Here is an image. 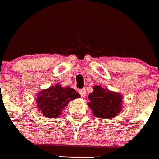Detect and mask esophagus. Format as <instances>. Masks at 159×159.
Listing matches in <instances>:
<instances>
[{"label": "esophagus", "instance_id": "34e87169", "mask_svg": "<svg viewBox=\"0 0 159 159\" xmlns=\"http://www.w3.org/2000/svg\"><path fill=\"white\" fill-rule=\"evenodd\" d=\"M79 93L81 94V96H82V97H85L86 90H85V89H80Z\"/></svg>", "mask_w": 159, "mask_h": 159}]
</instances>
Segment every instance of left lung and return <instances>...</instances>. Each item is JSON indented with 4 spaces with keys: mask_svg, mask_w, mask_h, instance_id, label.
Here are the masks:
<instances>
[{
    "mask_svg": "<svg viewBox=\"0 0 159 159\" xmlns=\"http://www.w3.org/2000/svg\"><path fill=\"white\" fill-rule=\"evenodd\" d=\"M89 99L88 105L98 118H115L122 109V94L103 89L100 85L93 87V92L89 95Z\"/></svg>",
    "mask_w": 159,
    "mask_h": 159,
    "instance_id": "obj_1",
    "label": "left lung"
}]
</instances>
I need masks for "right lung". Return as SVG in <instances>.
Instances as JSON below:
<instances>
[{"label": "right lung", "mask_w": 159, "mask_h": 159, "mask_svg": "<svg viewBox=\"0 0 159 159\" xmlns=\"http://www.w3.org/2000/svg\"><path fill=\"white\" fill-rule=\"evenodd\" d=\"M80 98L76 90L68 87H62L59 83L43 89L36 94V103L39 111L47 118H57L61 115L65 107L70 100Z\"/></svg>", "instance_id": "obj_1"}]
</instances>
